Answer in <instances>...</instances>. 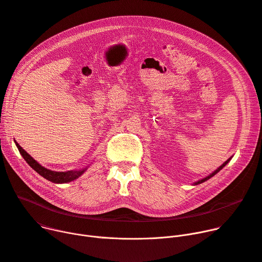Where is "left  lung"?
I'll list each match as a JSON object with an SVG mask.
<instances>
[{
	"label": "left lung",
	"instance_id": "1",
	"mask_svg": "<svg viewBox=\"0 0 262 262\" xmlns=\"http://www.w3.org/2000/svg\"><path fill=\"white\" fill-rule=\"evenodd\" d=\"M230 160H231V158H230V159H228V160H226V161H225V162H224V163H223V164H222L221 166H219V167H218V168H217V169H216L215 171H213L212 173H210V175H208L207 177H205V178H203V179H201V180H199V181L195 182L194 184H195V185H197V184H200V183H202V182H204V181L208 180V179H210V178H212L213 176H215V175H216V173H217V172H218L219 170H221V169H222V168H223V167H224V166H225L226 164H228V163H229V161H230Z\"/></svg>",
	"mask_w": 262,
	"mask_h": 262
}]
</instances>
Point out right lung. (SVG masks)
<instances>
[{
    "mask_svg": "<svg viewBox=\"0 0 262 262\" xmlns=\"http://www.w3.org/2000/svg\"><path fill=\"white\" fill-rule=\"evenodd\" d=\"M15 145H16L17 149H19L20 154L22 155L24 160L29 164V166L31 168H33L39 173V175H41L48 181H51L54 183H66V182L74 181L75 179L79 178L82 173L86 170V168L81 169V170H68V171H55V170L47 169L44 166H42L41 164H39L36 160H34L27 151H25V149H23L20 146L19 143L15 142Z\"/></svg>",
    "mask_w": 262,
    "mask_h": 262,
    "instance_id": "add662e5",
    "label": "right lung"
}]
</instances>
